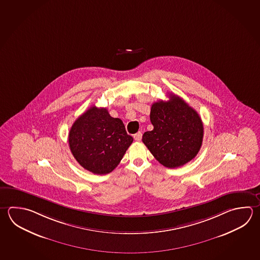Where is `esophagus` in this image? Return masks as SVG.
I'll return each mask as SVG.
<instances>
[{"mask_svg":"<svg viewBox=\"0 0 260 260\" xmlns=\"http://www.w3.org/2000/svg\"><path fill=\"white\" fill-rule=\"evenodd\" d=\"M134 140L135 141H137V142H140L141 140H142V133L141 132H139V133H136V134H134Z\"/></svg>","mask_w":260,"mask_h":260,"instance_id":"esophagus-1","label":"esophagus"}]
</instances>
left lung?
Masks as SVG:
<instances>
[{"mask_svg":"<svg viewBox=\"0 0 260 260\" xmlns=\"http://www.w3.org/2000/svg\"><path fill=\"white\" fill-rule=\"evenodd\" d=\"M169 98L167 102L152 104L150 119L153 129L144 133L142 142L164 167L177 168L198 154L203 140V123L182 98L174 93Z\"/></svg>","mask_w":260,"mask_h":260,"instance_id":"obj_1","label":"left lung"}]
</instances>
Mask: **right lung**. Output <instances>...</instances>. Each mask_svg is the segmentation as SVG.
I'll return each instance as SVG.
<instances>
[{
    "label": "right lung",
    "mask_w": 260,
    "mask_h": 260,
    "mask_svg": "<svg viewBox=\"0 0 260 260\" xmlns=\"http://www.w3.org/2000/svg\"><path fill=\"white\" fill-rule=\"evenodd\" d=\"M120 118L108 109L93 106L81 115L70 129L69 146L76 161L96 175L112 172L133 143Z\"/></svg>",
    "instance_id": "1"
}]
</instances>
